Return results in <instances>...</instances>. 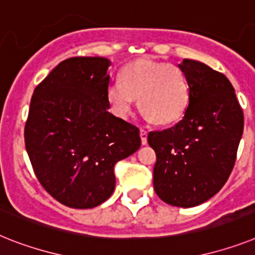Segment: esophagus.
<instances>
[{
    "instance_id": "1",
    "label": "esophagus",
    "mask_w": 255,
    "mask_h": 255,
    "mask_svg": "<svg viewBox=\"0 0 255 255\" xmlns=\"http://www.w3.org/2000/svg\"><path fill=\"white\" fill-rule=\"evenodd\" d=\"M140 140L142 144H147V131L144 129H140Z\"/></svg>"
}]
</instances>
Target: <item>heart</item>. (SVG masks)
Here are the masks:
<instances>
[{
  "label": "heart",
  "instance_id": "1",
  "mask_svg": "<svg viewBox=\"0 0 255 255\" xmlns=\"http://www.w3.org/2000/svg\"><path fill=\"white\" fill-rule=\"evenodd\" d=\"M191 88L188 75L178 66L152 60L134 61L124 67L121 79L107 88V100L116 116L129 117L139 99L146 119L157 125L180 121L188 111Z\"/></svg>",
  "mask_w": 255,
  "mask_h": 255
}]
</instances>
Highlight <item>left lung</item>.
Masks as SVG:
<instances>
[{
  "label": "left lung",
  "instance_id": "obj_1",
  "mask_svg": "<svg viewBox=\"0 0 255 255\" xmlns=\"http://www.w3.org/2000/svg\"><path fill=\"white\" fill-rule=\"evenodd\" d=\"M191 96L180 123L150 131L156 152L153 189L176 207H194L214 197L232 172L244 131V113L228 78L199 61L185 58Z\"/></svg>",
  "mask_w": 255,
  "mask_h": 255
}]
</instances>
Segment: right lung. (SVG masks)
Masks as SVG:
<instances>
[{"label": "right lung", "instance_id": "add662e5", "mask_svg": "<svg viewBox=\"0 0 255 255\" xmlns=\"http://www.w3.org/2000/svg\"><path fill=\"white\" fill-rule=\"evenodd\" d=\"M104 57L62 61L33 91L24 142L33 172L71 208L102 205L115 190V164L140 147L139 129L108 112Z\"/></svg>", "mask_w": 255, "mask_h": 255}]
</instances>
